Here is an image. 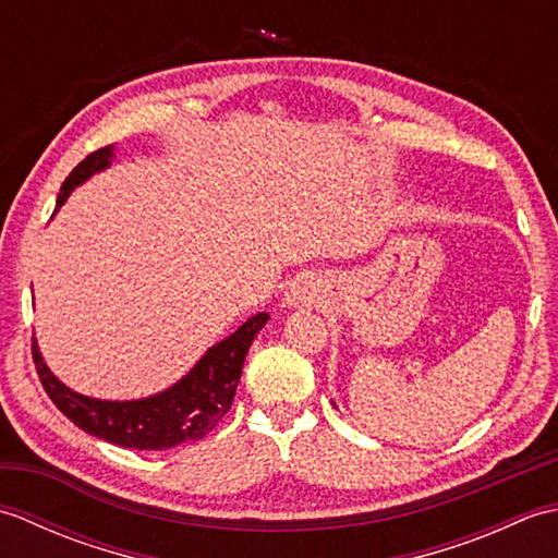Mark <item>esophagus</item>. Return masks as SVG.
<instances>
[{
  "mask_svg": "<svg viewBox=\"0 0 558 558\" xmlns=\"http://www.w3.org/2000/svg\"><path fill=\"white\" fill-rule=\"evenodd\" d=\"M316 300V290L312 286V280L300 278L294 280L290 290L286 292V302L292 306H300V304H312Z\"/></svg>",
  "mask_w": 558,
  "mask_h": 558,
  "instance_id": "obj_1",
  "label": "esophagus"
}]
</instances>
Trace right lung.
Segmentation results:
<instances>
[{"instance_id":"1","label":"right lung","mask_w":558,"mask_h":558,"mask_svg":"<svg viewBox=\"0 0 558 558\" xmlns=\"http://www.w3.org/2000/svg\"><path fill=\"white\" fill-rule=\"evenodd\" d=\"M110 158L112 146H105L81 160L64 180L62 192L57 196V208L64 204L71 189L88 180L93 172L108 168ZM266 322V312L246 318L230 338L213 345L180 384L153 398L126 402L96 400L74 393L47 369L35 338L31 350L45 393L78 429L122 448L162 450L184 441H198L216 429L234 400L246 352Z\"/></svg>"}]
</instances>
